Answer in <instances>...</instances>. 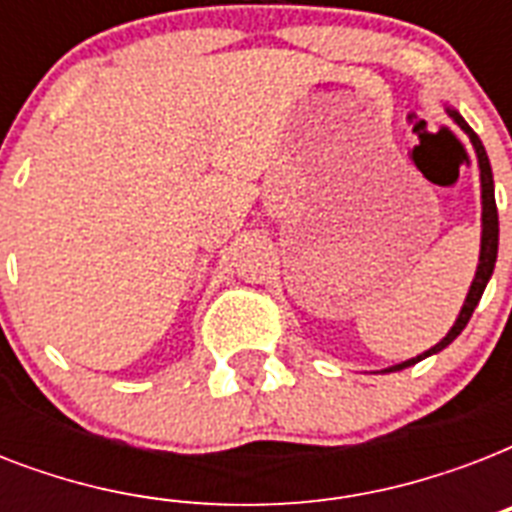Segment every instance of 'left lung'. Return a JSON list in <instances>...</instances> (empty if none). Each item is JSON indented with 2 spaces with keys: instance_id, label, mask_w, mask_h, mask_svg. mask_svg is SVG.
<instances>
[{
  "instance_id": "1",
  "label": "left lung",
  "mask_w": 512,
  "mask_h": 512,
  "mask_svg": "<svg viewBox=\"0 0 512 512\" xmlns=\"http://www.w3.org/2000/svg\"><path fill=\"white\" fill-rule=\"evenodd\" d=\"M446 114L452 116L454 124H457V127H460V130L470 138V143H473V148H476L478 170H481V255H478L476 279H473V284H470V292H468V297H465V305H462L460 316H457V321H454V327L446 332L444 340L436 342L433 348L425 350V353H420L417 358H409V361H401V364H396V366H388L385 372H398V369L414 366L417 361H422V358L433 356V353H438V350H444L446 345H452V342L460 337L462 329L468 327L470 316H473V311H476L478 300H481L486 284H489V279H492L494 263H497V244H500V217H497V201H494L492 164H489V156H486V148H484V143H481V138H478L476 132L470 130V124L462 119L460 111L446 108Z\"/></svg>"
}]
</instances>
